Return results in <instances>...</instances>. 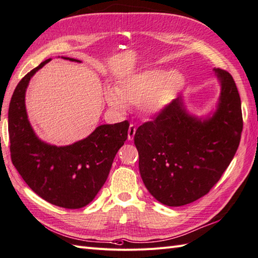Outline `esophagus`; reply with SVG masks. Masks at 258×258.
I'll list each match as a JSON object with an SVG mask.
<instances>
[{"instance_id":"obj_1","label":"esophagus","mask_w":258,"mask_h":258,"mask_svg":"<svg viewBox=\"0 0 258 258\" xmlns=\"http://www.w3.org/2000/svg\"><path fill=\"white\" fill-rule=\"evenodd\" d=\"M135 133H136V126L134 124H131L130 127H128V132H127V140L128 141L133 140L134 136H135Z\"/></svg>"}]
</instances>
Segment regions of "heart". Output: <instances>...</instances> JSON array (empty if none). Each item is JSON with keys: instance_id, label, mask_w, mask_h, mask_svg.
<instances>
[{"instance_id": "heart-1", "label": "heart", "mask_w": 258, "mask_h": 258, "mask_svg": "<svg viewBox=\"0 0 258 258\" xmlns=\"http://www.w3.org/2000/svg\"><path fill=\"white\" fill-rule=\"evenodd\" d=\"M185 85L187 79L181 71L152 68L122 78L117 87L104 88L103 98L115 111L124 112L128 104H140L142 114L155 116L178 98Z\"/></svg>"}]
</instances>
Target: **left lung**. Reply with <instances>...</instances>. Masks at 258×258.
Masks as SVG:
<instances>
[{
  "instance_id": "1",
  "label": "left lung",
  "mask_w": 258,
  "mask_h": 258,
  "mask_svg": "<svg viewBox=\"0 0 258 258\" xmlns=\"http://www.w3.org/2000/svg\"><path fill=\"white\" fill-rule=\"evenodd\" d=\"M213 73L220 95L208 113L192 114L180 97L135 133L143 182L165 206H184L207 195L237 151L243 130L241 98L227 71Z\"/></svg>"
}]
</instances>
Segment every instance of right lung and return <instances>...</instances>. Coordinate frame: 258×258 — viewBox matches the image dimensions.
Wrapping results in <instances>:
<instances>
[{"label":"right lung","mask_w":258,"mask_h":258,"mask_svg":"<svg viewBox=\"0 0 258 258\" xmlns=\"http://www.w3.org/2000/svg\"><path fill=\"white\" fill-rule=\"evenodd\" d=\"M66 60L81 62L75 58ZM51 59L41 62L17 85L9 107L11 157L28 187L47 202L66 209L86 207L104 184L117 151L127 139V121L103 124L86 139L66 146L40 140L26 111L29 81Z\"/></svg>","instance_id":"right-lung-1"}]
</instances>
